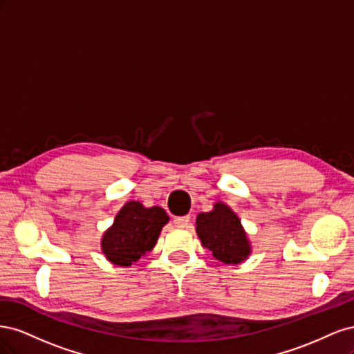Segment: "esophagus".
Segmentation results:
<instances>
[{"instance_id": "1", "label": "esophagus", "mask_w": 354, "mask_h": 354, "mask_svg": "<svg viewBox=\"0 0 354 354\" xmlns=\"http://www.w3.org/2000/svg\"><path fill=\"white\" fill-rule=\"evenodd\" d=\"M173 223H174L176 227L185 229V227H187V224H189V217H176Z\"/></svg>"}]
</instances>
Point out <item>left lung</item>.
Listing matches in <instances>:
<instances>
[{"mask_svg":"<svg viewBox=\"0 0 354 354\" xmlns=\"http://www.w3.org/2000/svg\"><path fill=\"white\" fill-rule=\"evenodd\" d=\"M196 233L203 248L224 264H239L251 254L239 217L223 202L214 203L209 212L198 214Z\"/></svg>","mask_w":354,"mask_h":354,"instance_id":"obj_1","label":"left lung"}]
</instances>
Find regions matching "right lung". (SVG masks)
I'll return each instance as SVG.
<instances>
[{
    "instance_id": "add662e5",
    "label": "right lung",
    "mask_w": 354,
    "mask_h": 354,
    "mask_svg": "<svg viewBox=\"0 0 354 354\" xmlns=\"http://www.w3.org/2000/svg\"><path fill=\"white\" fill-rule=\"evenodd\" d=\"M168 221V214L160 207L146 208L138 201L127 202L104 232L102 251L116 266H131L153 250Z\"/></svg>"
}]
</instances>
